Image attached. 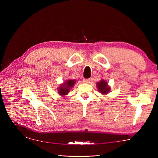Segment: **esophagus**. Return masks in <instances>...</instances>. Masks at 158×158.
Segmentation results:
<instances>
[{
	"mask_svg": "<svg viewBox=\"0 0 158 158\" xmlns=\"http://www.w3.org/2000/svg\"><path fill=\"white\" fill-rule=\"evenodd\" d=\"M83 82H84V83H89V82H90V79H84Z\"/></svg>",
	"mask_w": 158,
	"mask_h": 158,
	"instance_id": "esophagus-1",
	"label": "esophagus"
}]
</instances>
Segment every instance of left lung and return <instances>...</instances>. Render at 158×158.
Wrapping results in <instances>:
<instances>
[{
    "label": "left lung",
    "instance_id": "obj_1",
    "mask_svg": "<svg viewBox=\"0 0 158 158\" xmlns=\"http://www.w3.org/2000/svg\"><path fill=\"white\" fill-rule=\"evenodd\" d=\"M97 88L99 92H100L103 95H106L108 93H109L110 91H111V88H110V86L108 85L107 81L103 79L97 82Z\"/></svg>",
    "mask_w": 158,
    "mask_h": 158
}]
</instances>
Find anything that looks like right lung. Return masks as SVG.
I'll list each match as a JSON object with an SVG mask.
<instances>
[{"instance_id":"right-lung-1","label":"right lung","mask_w":158,"mask_h":158,"mask_svg":"<svg viewBox=\"0 0 158 158\" xmlns=\"http://www.w3.org/2000/svg\"><path fill=\"white\" fill-rule=\"evenodd\" d=\"M76 80H67L63 84H61L58 88V94L62 97H65L69 93L71 88L74 87L76 84Z\"/></svg>"}]
</instances>
